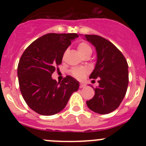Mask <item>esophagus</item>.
I'll return each instance as SVG.
<instances>
[{"label":"esophagus","mask_w":146,"mask_h":146,"mask_svg":"<svg viewBox=\"0 0 146 146\" xmlns=\"http://www.w3.org/2000/svg\"><path fill=\"white\" fill-rule=\"evenodd\" d=\"M86 85L83 84V83H80V88H86Z\"/></svg>","instance_id":"34e87169"}]
</instances>
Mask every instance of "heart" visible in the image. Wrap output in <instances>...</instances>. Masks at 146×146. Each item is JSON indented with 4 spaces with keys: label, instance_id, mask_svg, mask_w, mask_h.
<instances>
[{
    "label": "heart",
    "instance_id": "heart-1",
    "mask_svg": "<svg viewBox=\"0 0 146 146\" xmlns=\"http://www.w3.org/2000/svg\"><path fill=\"white\" fill-rule=\"evenodd\" d=\"M77 50L82 55V57H86V56H91L92 54V48L90 45L86 42H81L79 44L77 45ZM66 52H64V58H65ZM87 70L84 68H74L71 71V73L74 77L77 79H82L83 76L85 75Z\"/></svg>",
    "mask_w": 146,
    "mask_h": 146
}]
</instances>
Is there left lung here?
Segmentation results:
<instances>
[{
    "instance_id": "obj_1",
    "label": "left lung",
    "mask_w": 146,
    "mask_h": 146,
    "mask_svg": "<svg viewBox=\"0 0 146 146\" xmlns=\"http://www.w3.org/2000/svg\"><path fill=\"white\" fill-rule=\"evenodd\" d=\"M84 39L95 47L96 63L89 78H99L95 95L86 102L92 111L108 114L114 111L126 95L129 83L128 64L113 43L97 35H84Z\"/></svg>"
}]
</instances>
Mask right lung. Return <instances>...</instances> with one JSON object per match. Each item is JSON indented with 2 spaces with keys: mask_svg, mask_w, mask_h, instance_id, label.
Listing matches in <instances>:
<instances>
[{
  "mask_svg": "<svg viewBox=\"0 0 146 146\" xmlns=\"http://www.w3.org/2000/svg\"><path fill=\"white\" fill-rule=\"evenodd\" d=\"M77 33H47L35 40L22 55L17 76L22 96L31 109L42 115H52L64 109L79 82L66 76L61 82L52 74Z\"/></svg>",
  "mask_w": 146,
  "mask_h": 146,
  "instance_id": "add662e5",
  "label": "right lung"
}]
</instances>
